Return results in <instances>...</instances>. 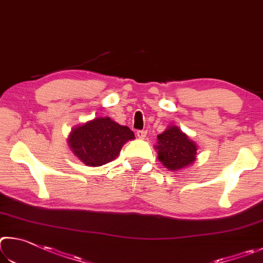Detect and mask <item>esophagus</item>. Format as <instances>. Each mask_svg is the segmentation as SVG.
Returning a JSON list of instances; mask_svg holds the SVG:
<instances>
[{
  "label": "esophagus",
  "mask_w": 263,
  "mask_h": 263,
  "mask_svg": "<svg viewBox=\"0 0 263 263\" xmlns=\"http://www.w3.org/2000/svg\"><path fill=\"white\" fill-rule=\"evenodd\" d=\"M136 135H137V137H139L140 140H143L144 137L146 136V132L145 130H137Z\"/></svg>",
  "instance_id": "1"
}]
</instances>
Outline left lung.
<instances>
[{
    "label": "left lung",
    "instance_id": "8db88e82",
    "mask_svg": "<svg viewBox=\"0 0 263 263\" xmlns=\"http://www.w3.org/2000/svg\"><path fill=\"white\" fill-rule=\"evenodd\" d=\"M158 159L171 171H179L194 163L197 146L177 126H170L157 136Z\"/></svg>",
    "mask_w": 263,
    "mask_h": 263
}]
</instances>
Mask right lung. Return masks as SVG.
I'll use <instances>...</instances> for the list:
<instances>
[{
    "label": "right lung",
    "instance_id": "obj_1",
    "mask_svg": "<svg viewBox=\"0 0 263 263\" xmlns=\"http://www.w3.org/2000/svg\"><path fill=\"white\" fill-rule=\"evenodd\" d=\"M134 139V133L127 126H121L108 117H98L73 128L68 143L82 163L87 166H101L118 157L122 145Z\"/></svg>",
    "mask_w": 263,
    "mask_h": 263
}]
</instances>
